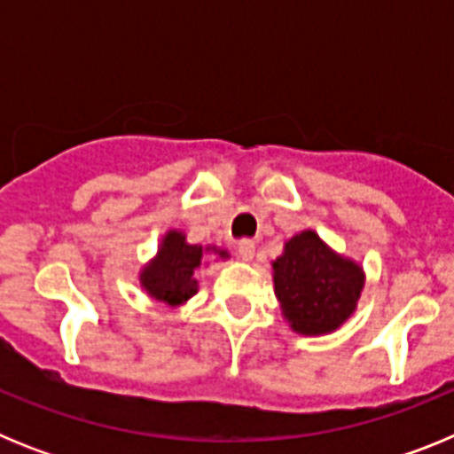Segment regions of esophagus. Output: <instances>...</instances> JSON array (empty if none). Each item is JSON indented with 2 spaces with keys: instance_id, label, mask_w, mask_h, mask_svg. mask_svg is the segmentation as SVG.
Masks as SVG:
<instances>
[{
  "instance_id": "obj_1",
  "label": "esophagus",
  "mask_w": 454,
  "mask_h": 454,
  "mask_svg": "<svg viewBox=\"0 0 454 454\" xmlns=\"http://www.w3.org/2000/svg\"><path fill=\"white\" fill-rule=\"evenodd\" d=\"M254 240H240L239 243V254L240 259H246V262H252V259H254Z\"/></svg>"
}]
</instances>
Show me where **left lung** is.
I'll return each mask as SVG.
<instances>
[{"label": "left lung", "instance_id": "obj_1", "mask_svg": "<svg viewBox=\"0 0 454 454\" xmlns=\"http://www.w3.org/2000/svg\"><path fill=\"white\" fill-rule=\"evenodd\" d=\"M272 282L291 330L323 336L339 330L355 314L366 275L359 263L332 250L314 230H304L288 239L272 262Z\"/></svg>", "mask_w": 454, "mask_h": 454}]
</instances>
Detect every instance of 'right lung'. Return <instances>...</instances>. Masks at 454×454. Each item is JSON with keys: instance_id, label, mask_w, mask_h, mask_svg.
<instances>
[{"instance_id": "1", "label": "right lung", "mask_w": 454, "mask_h": 454, "mask_svg": "<svg viewBox=\"0 0 454 454\" xmlns=\"http://www.w3.org/2000/svg\"><path fill=\"white\" fill-rule=\"evenodd\" d=\"M207 252L220 256V259H230L227 250H220L215 246H192L186 240L184 231L168 230L154 259L140 270V288L150 298L159 300L168 307H179V304L188 302L198 293L195 270L204 266Z\"/></svg>"}]
</instances>
